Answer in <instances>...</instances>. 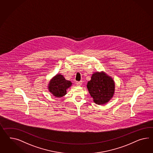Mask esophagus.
Masks as SVG:
<instances>
[{
	"label": "esophagus",
	"instance_id": "1",
	"mask_svg": "<svg viewBox=\"0 0 153 153\" xmlns=\"http://www.w3.org/2000/svg\"><path fill=\"white\" fill-rule=\"evenodd\" d=\"M76 84L77 86H81V85H82V81H78V82H76Z\"/></svg>",
	"mask_w": 153,
	"mask_h": 153
}]
</instances>
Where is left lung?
Returning <instances> with one entry per match:
<instances>
[{
    "instance_id": "left-lung-1",
    "label": "left lung",
    "mask_w": 153,
    "mask_h": 153,
    "mask_svg": "<svg viewBox=\"0 0 153 153\" xmlns=\"http://www.w3.org/2000/svg\"><path fill=\"white\" fill-rule=\"evenodd\" d=\"M87 87L94 102L97 105L108 102L114 94L115 82L111 77L104 72H95L91 80L87 82Z\"/></svg>"
}]
</instances>
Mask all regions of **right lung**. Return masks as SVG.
I'll list each match as a JSON object with an SVG mask.
<instances>
[{
    "label": "right lung",
    "instance_id": "right-lung-1",
    "mask_svg": "<svg viewBox=\"0 0 153 153\" xmlns=\"http://www.w3.org/2000/svg\"><path fill=\"white\" fill-rule=\"evenodd\" d=\"M72 83L66 80L62 74H56L50 81L48 90L51 94L56 97H62L67 93V89L71 87Z\"/></svg>",
    "mask_w": 153,
    "mask_h": 153
}]
</instances>
